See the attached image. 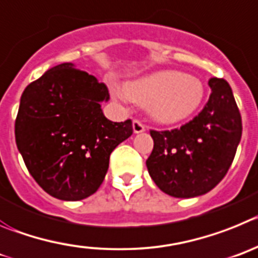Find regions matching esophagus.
<instances>
[{
    "mask_svg": "<svg viewBox=\"0 0 258 258\" xmlns=\"http://www.w3.org/2000/svg\"><path fill=\"white\" fill-rule=\"evenodd\" d=\"M132 128H134L135 134H141V132L145 131L146 127L144 126L139 119H135L134 122H132Z\"/></svg>",
    "mask_w": 258,
    "mask_h": 258,
    "instance_id": "34e87169",
    "label": "esophagus"
}]
</instances>
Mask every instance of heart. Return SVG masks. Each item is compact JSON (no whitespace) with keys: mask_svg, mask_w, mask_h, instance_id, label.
<instances>
[{"mask_svg":"<svg viewBox=\"0 0 258 258\" xmlns=\"http://www.w3.org/2000/svg\"><path fill=\"white\" fill-rule=\"evenodd\" d=\"M118 97H123L115 91ZM130 100L149 106V112L161 123H176L192 115L204 100L202 81L184 72L161 71L126 85Z\"/></svg>","mask_w":258,"mask_h":258,"instance_id":"obj_1","label":"heart"}]
</instances>
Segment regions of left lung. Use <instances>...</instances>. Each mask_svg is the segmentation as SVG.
<instances>
[{"label":"left lung","mask_w":258,"mask_h":258,"mask_svg":"<svg viewBox=\"0 0 258 258\" xmlns=\"http://www.w3.org/2000/svg\"><path fill=\"white\" fill-rule=\"evenodd\" d=\"M211 92L203 110L180 128L152 130V154L146 159L150 177L175 198H194L224 178L242 138V117L229 83L208 81Z\"/></svg>","instance_id":"left-lung-1"}]
</instances>
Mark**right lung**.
Listing matches in <instances>:
<instances>
[{
  "instance_id": "add662e5",
  "label": "right lung",
  "mask_w": 258,
  "mask_h": 258,
  "mask_svg": "<svg viewBox=\"0 0 258 258\" xmlns=\"http://www.w3.org/2000/svg\"><path fill=\"white\" fill-rule=\"evenodd\" d=\"M109 91L87 72L62 62L25 87L15 120L16 146L32 177L61 201L92 196L109 157L132 135V122L105 118Z\"/></svg>"
}]
</instances>
